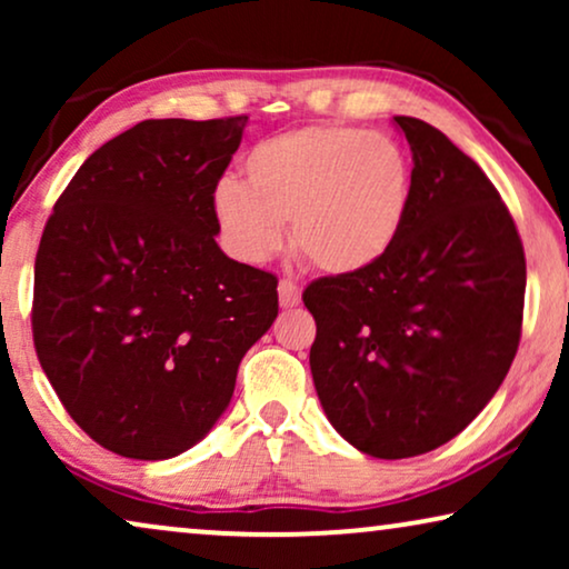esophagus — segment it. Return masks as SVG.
Instances as JSON below:
<instances>
[{"label":"esophagus","mask_w":569,"mask_h":569,"mask_svg":"<svg viewBox=\"0 0 569 569\" xmlns=\"http://www.w3.org/2000/svg\"><path fill=\"white\" fill-rule=\"evenodd\" d=\"M279 306L282 308H295L300 306V287L292 282V279H279Z\"/></svg>","instance_id":"34e87169"}]
</instances>
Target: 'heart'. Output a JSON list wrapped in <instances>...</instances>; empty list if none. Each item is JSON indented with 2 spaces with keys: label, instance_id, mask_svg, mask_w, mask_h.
I'll return each mask as SVG.
<instances>
[{
  "label": "heart",
  "instance_id": "heart-1",
  "mask_svg": "<svg viewBox=\"0 0 569 569\" xmlns=\"http://www.w3.org/2000/svg\"><path fill=\"white\" fill-rule=\"evenodd\" d=\"M246 183L222 178L212 214L238 261L261 263L290 246L331 277L368 271L407 230L415 160L391 134L310 123L263 139L243 160Z\"/></svg>",
  "mask_w": 569,
  "mask_h": 569
}]
</instances>
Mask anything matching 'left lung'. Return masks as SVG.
Listing matches in <instances>:
<instances>
[{
  "instance_id": "left-lung-1",
  "label": "left lung",
  "mask_w": 569,
  "mask_h": 569,
  "mask_svg": "<svg viewBox=\"0 0 569 569\" xmlns=\"http://www.w3.org/2000/svg\"><path fill=\"white\" fill-rule=\"evenodd\" d=\"M415 160V207L391 253L302 292L310 372L341 438L376 458L453 440L518 352L526 256L492 181L430 123L393 116Z\"/></svg>"
}]
</instances>
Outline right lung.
<instances>
[{
    "instance_id": "1",
    "label": "right lung",
    "mask_w": 569,
    "mask_h": 569,
    "mask_svg": "<svg viewBox=\"0 0 569 569\" xmlns=\"http://www.w3.org/2000/svg\"><path fill=\"white\" fill-rule=\"evenodd\" d=\"M246 121L137 123L82 162L43 228L36 355L69 417L119 456L197 446L277 318V277L214 240L212 191Z\"/></svg>"
}]
</instances>
